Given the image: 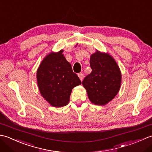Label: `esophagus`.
Here are the masks:
<instances>
[{"instance_id":"obj_1","label":"esophagus","mask_w":152,"mask_h":152,"mask_svg":"<svg viewBox=\"0 0 152 152\" xmlns=\"http://www.w3.org/2000/svg\"><path fill=\"white\" fill-rule=\"evenodd\" d=\"M78 77H79L80 80H81V81H82L83 78V73H79V74H78Z\"/></svg>"}]
</instances>
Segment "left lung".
Instances as JSON below:
<instances>
[{
    "mask_svg": "<svg viewBox=\"0 0 152 152\" xmlns=\"http://www.w3.org/2000/svg\"><path fill=\"white\" fill-rule=\"evenodd\" d=\"M92 72L82 82L89 101L104 106L117 95L121 88V73L111 55L96 50L90 57Z\"/></svg>",
    "mask_w": 152,
    "mask_h": 152,
    "instance_id": "obj_1",
    "label": "left lung"
}]
</instances>
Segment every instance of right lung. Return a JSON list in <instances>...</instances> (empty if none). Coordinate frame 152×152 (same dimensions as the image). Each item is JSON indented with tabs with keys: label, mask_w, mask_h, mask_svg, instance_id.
Wrapping results in <instances>:
<instances>
[{
	"label": "right lung",
	"mask_w": 152,
	"mask_h": 152,
	"mask_svg": "<svg viewBox=\"0 0 152 152\" xmlns=\"http://www.w3.org/2000/svg\"><path fill=\"white\" fill-rule=\"evenodd\" d=\"M63 51L61 50L48 53L37 71V84L41 95L51 106L56 108L69 104L72 89L82 84L63 54Z\"/></svg>",
	"instance_id": "right-lung-1"
}]
</instances>
